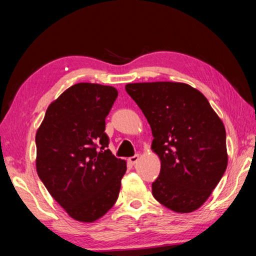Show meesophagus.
Segmentation results:
<instances>
[{
  "label": "esophagus",
  "mask_w": 256,
  "mask_h": 256,
  "mask_svg": "<svg viewBox=\"0 0 256 256\" xmlns=\"http://www.w3.org/2000/svg\"><path fill=\"white\" fill-rule=\"evenodd\" d=\"M140 158H141L140 154H134V156H132V157L128 158V162L131 164H136L138 160H140Z\"/></svg>",
  "instance_id": "34e87169"
}]
</instances>
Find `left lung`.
Here are the masks:
<instances>
[{
  "instance_id": "1",
  "label": "left lung",
  "mask_w": 256,
  "mask_h": 256,
  "mask_svg": "<svg viewBox=\"0 0 256 256\" xmlns=\"http://www.w3.org/2000/svg\"><path fill=\"white\" fill-rule=\"evenodd\" d=\"M152 131L162 162L152 196L180 214L196 211L211 196L228 164L226 130L208 99L182 82L128 84Z\"/></svg>"
}]
</instances>
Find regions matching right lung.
<instances>
[{"instance_id":"obj_1","label":"right lung","mask_w":256,"mask_h":256,"mask_svg":"<svg viewBox=\"0 0 256 256\" xmlns=\"http://www.w3.org/2000/svg\"><path fill=\"white\" fill-rule=\"evenodd\" d=\"M118 94L110 86L76 84L50 104L37 130V174L76 222H96L118 198L126 162L107 149L105 133Z\"/></svg>"}]
</instances>
